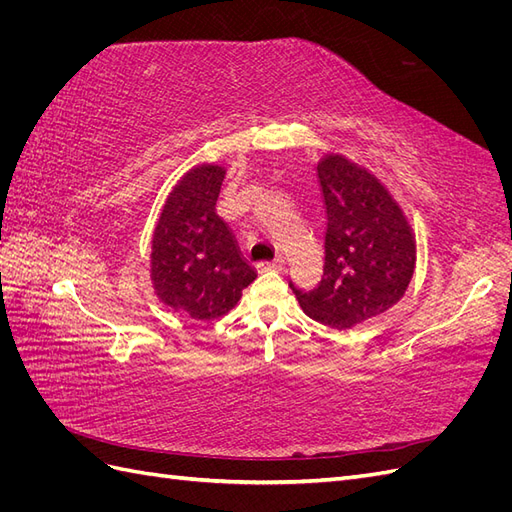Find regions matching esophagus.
<instances>
[{
	"instance_id": "obj_1",
	"label": "esophagus",
	"mask_w": 512,
	"mask_h": 512,
	"mask_svg": "<svg viewBox=\"0 0 512 512\" xmlns=\"http://www.w3.org/2000/svg\"><path fill=\"white\" fill-rule=\"evenodd\" d=\"M258 269L260 271H282L284 269V258L275 256L271 262H260Z\"/></svg>"
}]
</instances>
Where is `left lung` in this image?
<instances>
[{
    "instance_id": "1",
    "label": "left lung",
    "mask_w": 512,
    "mask_h": 512,
    "mask_svg": "<svg viewBox=\"0 0 512 512\" xmlns=\"http://www.w3.org/2000/svg\"><path fill=\"white\" fill-rule=\"evenodd\" d=\"M316 170L327 211L324 273L314 290L290 288L309 318L350 329L404 297L416 267V239L404 209L365 166L324 153Z\"/></svg>"
}]
</instances>
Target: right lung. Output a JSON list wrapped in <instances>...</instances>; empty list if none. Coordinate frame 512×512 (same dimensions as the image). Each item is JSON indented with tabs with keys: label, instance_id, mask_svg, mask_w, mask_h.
<instances>
[{
	"label": "right lung",
	"instance_id": "right-lung-1",
	"mask_svg": "<svg viewBox=\"0 0 512 512\" xmlns=\"http://www.w3.org/2000/svg\"><path fill=\"white\" fill-rule=\"evenodd\" d=\"M224 177L222 164L190 168L166 196L151 237L153 290L166 307L194 320L228 314L256 280L215 213Z\"/></svg>",
	"mask_w": 512,
	"mask_h": 512
}]
</instances>
